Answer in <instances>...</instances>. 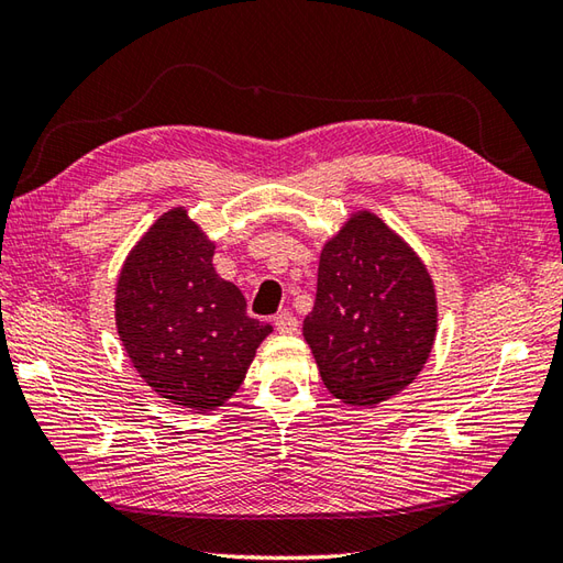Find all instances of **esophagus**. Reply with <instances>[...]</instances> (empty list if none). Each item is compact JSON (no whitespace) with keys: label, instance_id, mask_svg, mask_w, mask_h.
Listing matches in <instances>:
<instances>
[{"label":"esophagus","instance_id":"34e87169","mask_svg":"<svg viewBox=\"0 0 563 563\" xmlns=\"http://www.w3.org/2000/svg\"><path fill=\"white\" fill-rule=\"evenodd\" d=\"M273 324L280 333H295L297 327H300V321H297V317H292L290 312H280L273 317Z\"/></svg>","mask_w":563,"mask_h":563}]
</instances>
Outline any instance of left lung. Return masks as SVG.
Wrapping results in <instances>:
<instances>
[{
    "instance_id": "1",
    "label": "left lung",
    "mask_w": 563,
    "mask_h": 563,
    "mask_svg": "<svg viewBox=\"0 0 563 563\" xmlns=\"http://www.w3.org/2000/svg\"><path fill=\"white\" fill-rule=\"evenodd\" d=\"M433 280L373 212H357L321 251L302 333L333 397L375 406L409 387L433 349Z\"/></svg>"
}]
</instances>
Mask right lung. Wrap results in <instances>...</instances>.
<instances>
[{
	"label": "right lung",
	"mask_w": 563,
	"mask_h": 563,
	"mask_svg": "<svg viewBox=\"0 0 563 563\" xmlns=\"http://www.w3.org/2000/svg\"><path fill=\"white\" fill-rule=\"evenodd\" d=\"M214 244L184 208L164 212L118 278L115 324L140 377L172 404L206 411L242 385L271 324L246 314L212 268Z\"/></svg>",
	"instance_id": "1"
}]
</instances>
